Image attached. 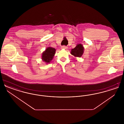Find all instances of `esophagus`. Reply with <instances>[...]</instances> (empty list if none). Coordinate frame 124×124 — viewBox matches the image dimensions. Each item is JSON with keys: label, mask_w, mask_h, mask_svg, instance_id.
I'll return each mask as SVG.
<instances>
[{"label": "esophagus", "mask_w": 124, "mask_h": 124, "mask_svg": "<svg viewBox=\"0 0 124 124\" xmlns=\"http://www.w3.org/2000/svg\"><path fill=\"white\" fill-rule=\"evenodd\" d=\"M61 48H62V49H67V46H61Z\"/></svg>", "instance_id": "esophagus-1"}]
</instances>
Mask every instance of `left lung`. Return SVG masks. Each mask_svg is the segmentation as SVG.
Listing matches in <instances>:
<instances>
[{
  "instance_id": "left-lung-1",
  "label": "left lung",
  "mask_w": 124,
  "mask_h": 124,
  "mask_svg": "<svg viewBox=\"0 0 124 124\" xmlns=\"http://www.w3.org/2000/svg\"><path fill=\"white\" fill-rule=\"evenodd\" d=\"M84 48L81 44H78L76 47L71 49V54L75 57H81L84 53Z\"/></svg>"
}]
</instances>
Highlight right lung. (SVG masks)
<instances>
[{
  "instance_id": "right-lung-1",
  "label": "right lung",
  "mask_w": 124,
  "mask_h": 124,
  "mask_svg": "<svg viewBox=\"0 0 124 124\" xmlns=\"http://www.w3.org/2000/svg\"><path fill=\"white\" fill-rule=\"evenodd\" d=\"M56 52L55 49L52 47H48L42 54V60L46 63H49L53 59Z\"/></svg>"
}]
</instances>
